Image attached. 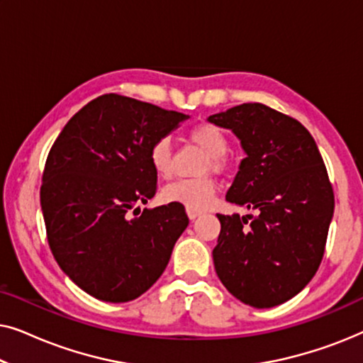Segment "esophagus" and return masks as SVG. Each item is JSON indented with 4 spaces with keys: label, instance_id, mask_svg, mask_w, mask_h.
<instances>
[{
    "label": "esophagus",
    "instance_id": "34e87169",
    "mask_svg": "<svg viewBox=\"0 0 363 363\" xmlns=\"http://www.w3.org/2000/svg\"><path fill=\"white\" fill-rule=\"evenodd\" d=\"M186 215H188V218H190V220H195V218H198V216L201 215V211L191 210V208H186Z\"/></svg>",
    "mask_w": 363,
    "mask_h": 363
}]
</instances>
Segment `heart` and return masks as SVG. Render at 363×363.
I'll return each instance as SVG.
<instances>
[{"label": "heart", "instance_id": "heart-1", "mask_svg": "<svg viewBox=\"0 0 363 363\" xmlns=\"http://www.w3.org/2000/svg\"><path fill=\"white\" fill-rule=\"evenodd\" d=\"M190 138L196 145H200L208 155L210 162L206 165L211 170L220 172L225 167L221 157L228 152V138L221 128L211 123H198L190 130ZM148 160L153 172L160 178H168L172 175V145L167 137L157 138L148 150ZM216 183L211 177H198V178H182L170 183L163 188L162 196L168 203H177L191 210H206L211 206L215 200Z\"/></svg>", "mask_w": 363, "mask_h": 363}]
</instances>
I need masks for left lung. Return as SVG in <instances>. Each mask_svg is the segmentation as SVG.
Listing matches in <instances>:
<instances>
[{"label":"left lung","instance_id":"8db88e82","mask_svg":"<svg viewBox=\"0 0 363 363\" xmlns=\"http://www.w3.org/2000/svg\"><path fill=\"white\" fill-rule=\"evenodd\" d=\"M208 122L230 128L246 153L226 200L257 213L216 215V274L247 306H279L309 284L324 256L334 216L324 160L301 122L264 104H241Z\"/></svg>","mask_w":363,"mask_h":363}]
</instances>
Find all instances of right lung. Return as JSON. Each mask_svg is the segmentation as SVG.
<instances>
[{"instance_id":"1","label":"right lung","mask_w":363,"mask_h":363,"mask_svg":"<svg viewBox=\"0 0 363 363\" xmlns=\"http://www.w3.org/2000/svg\"><path fill=\"white\" fill-rule=\"evenodd\" d=\"M186 118L106 94L84 106L54 142L41 185L48 241L69 279L96 299L128 302L150 289L186 230L185 206L168 203L140 216L135 208L157 191L152 143Z\"/></svg>"}]
</instances>
